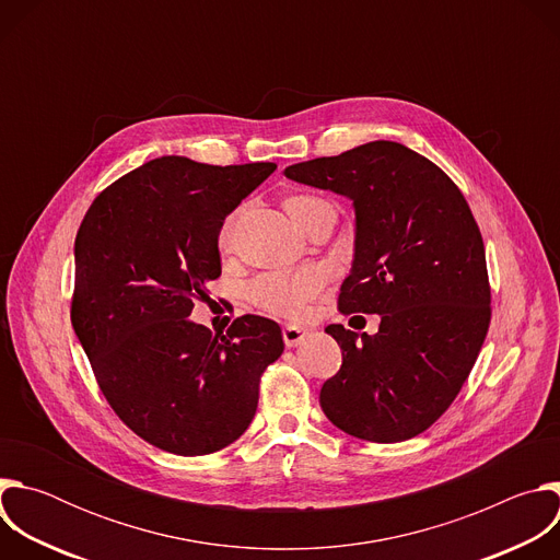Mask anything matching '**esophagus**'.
Wrapping results in <instances>:
<instances>
[{
  "label": "esophagus",
  "mask_w": 560,
  "mask_h": 560,
  "mask_svg": "<svg viewBox=\"0 0 560 560\" xmlns=\"http://www.w3.org/2000/svg\"><path fill=\"white\" fill-rule=\"evenodd\" d=\"M305 339H307V330H303V328H299V326H285V328H283V341H285L288 348H296V346H301Z\"/></svg>",
  "instance_id": "1"
}]
</instances>
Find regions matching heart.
Returning <instances> with one entry per match:
<instances>
[{"label":"heart","mask_w":560,"mask_h":560,"mask_svg":"<svg viewBox=\"0 0 560 560\" xmlns=\"http://www.w3.org/2000/svg\"><path fill=\"white\" fill-rule=\"evenodd\" d=\"M285 210L296 223L299 230L316 214L324 210H335L330 201L316 197V195H292L285 199ZM236 212H232L221 230H219V248L228 250L232 244V232H234ZM322 290V275L316 270H299V272H268L253 281L250 285V299L264 307L270 314L296 318L305 312L307 301L316 296Z\"/></svg>","instance_id":"heart-1"}]
</instances>
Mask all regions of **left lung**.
<instances>
[{"instance_id":"left-lung-1","label":"left lung","mask_w":560,"mask_h":560,"mask_svg":"<svg viewBox=\"0 0 560 560\" xmlns=\"http://www.w3.org/2000/svg\"><path fill=\"white\" fill-rule=\"evenodd\" d=\"M283 175L352 201L354 261L339 307L381 316L376 335L326 328L343 363L318 394L324 415L372 443L421 434L452 406L490 326L483 236L465 197L396 141L310 159Z\"/></svg>"}]
</instances>
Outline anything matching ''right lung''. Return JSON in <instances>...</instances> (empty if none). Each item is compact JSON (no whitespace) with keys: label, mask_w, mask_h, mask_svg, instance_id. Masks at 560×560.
Segmentation results:
<instances>
[{"label":"right lung","mask_w":560,"mask_h":560,"mask_svg":"<svg viewBox=\"0 0 560 560\" xmlns=\"http://www.w3.org/2000/svg\"><path fill=\"white\" fill-rule=\"evenodd\" d=\"M277 164L208 166L159 156L108 186L74 238L70 322L117 417L179 456L217 452L255 419L259 374L283 352L270 318L225 335L190 322L221 275L223 219Z\"/></svg>","instance_id":"1"}]
</instances>
